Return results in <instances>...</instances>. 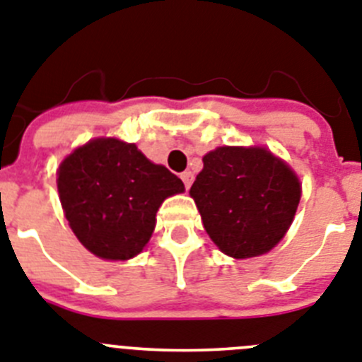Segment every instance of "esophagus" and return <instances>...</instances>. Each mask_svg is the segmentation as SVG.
Masks as SVG:
<instances>
[{
  "label": "esophagus",
  "instance_id": "esophagus-1",
  "mask_svg": "<svg viewBox=\"0 0 362 362\" xmlns=\"http://www.w3.org/2000/svg\"><path fill=\"white\" fill-rule=\"evenodd\" d=\"M180 178H182V182H184V185H185V189H189L191 187V184H193V173H191V171H184V173L180 175Z\"/></svg>",
  "mask_w": 362,
  "mask_h": 362
}]
</instances>
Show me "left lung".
I'll return each instance as SVG.
<instances>
[{"instance_id":"left-lung-1","label":"left lung","mask_w":362,"mask_h":362,"mask_svg":"<svg viewBox=\"0 0 362 362\" xmlns=\"http://www.w3.org/2000/svg\"><path fill=\"white\" fill-rule=\"evenodd\" d=\"M189 194L218 249L245 259L269 252L285 236L301 184L267 148L221 146L205 155Z\"/></svg>"}]
</instances>
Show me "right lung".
<instances>
[{
  "mask_svg": "<svg viewBox=\"0 0 362 362\" xmlns=\"http://www.w3.org/2000/svg\"><path fill=\"white\" fill-rule=\"evenodd\" d=\"M57 191L71 230L103 259H129L149 242L157 211L184 184L119 139H93L57 171Z\"/></svg>",
  "mask_w": 362,
  "mask_h": 362,
  "instance_id": "1",
  "label": "right lung"
}]
</instances>
